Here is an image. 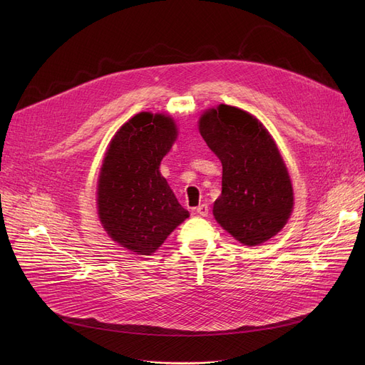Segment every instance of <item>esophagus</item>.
<instances>
[{
    "instance_id": "esophagus-1",
    "label": "esophagus",
    "mask_w": 365,
    "mask_h": 365,
    "mask_svg": "<svg viewBox=\"0 0 365 365\" xmlns=\"http://www.w3.org/2000/svg\"><path fill=\"white\" fill-rule=\"evenodd\" d=\"M195 213L198 216H202V217H207L208 216V205L207 204H201L195 208Z\"/></svg>"
}]
</instances>
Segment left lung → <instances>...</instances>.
Wrapping results in <instances>:
<instances>
[{
	"mask_svg": "<svg viewBox=\"0 0 365 365\" xmlns=\"http://www.w3.org/2000/svg\"><path fill=\"white\" fill-rule=\"evenodd\" d=\"M200 133L222 163L217 223L244 245L275 237L293 212V187L281 153L263 124L240 108L205 110Z\"/></svg>",
	"mask_w": 365,
	"mask_h": 365,
	"instance_id": "obj_1",
	"label": "left lung"
}]
</instances>
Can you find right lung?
Returning <instances> with one entry per match:
<instances>
[{
    "label": "right lung",
    "instance_id": "add662e5",
    "mask_svg": "<svg viewBox=\"0 0 365 365\" xmlns=\"http://www.w3.org/2000/svg\"><path fill=\"white\" fill-rule=\"evenodd\" d=\"M178 138L176 123L140 112L112 138L98 180V215L108 235L127 250L149 256L189 217L160 164Z\"/></svg>",
    "mask_w": 365,
    "mask_h": 365
}]
</instances>
